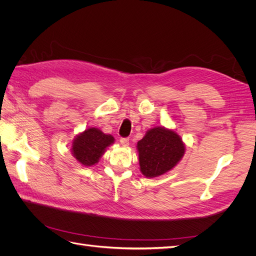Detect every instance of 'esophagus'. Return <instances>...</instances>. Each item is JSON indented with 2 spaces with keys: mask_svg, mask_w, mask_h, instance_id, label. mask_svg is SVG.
<instances>
[{
  "mask_svg": "<svg viewBox=\"0 0 256 256\" xmlns=\"http://www.w3.org/2000/svg\"><path fill=\"white\" fill-rule=\"evenodd\" d=\"M120 144L122 146H128L129 145V138H120Z\"/></svg>",
  "mask_w": 256,
  "mask_h": 256,
  "instance_id": "esophagus-1",
  "label": "esophagus"
}]
</instances>
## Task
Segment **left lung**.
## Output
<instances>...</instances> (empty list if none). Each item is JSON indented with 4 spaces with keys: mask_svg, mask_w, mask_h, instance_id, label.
<instances>
[{
    "mask_svg": "<svg viewBox=\"0 0 256 256\" xmlns=\"http://www.w3.org/2000/svg\"><path fill=\"white\" fill-rule=\"evenodd\" d=\"M140 171L146 178L164 175L182 159L186 145L175 130L157 126L146 131L136 144Z\"/></svg>",
    "mask_w": 256,
    "mask_h": 256,
    "instance_id": "1",
    "label": "left lung"
}]
</instances>
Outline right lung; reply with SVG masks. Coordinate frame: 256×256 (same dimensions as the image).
<instances>
[{
    "label": "right lung",
    "instance_id": "right-lung-1",
    "mask_svg": "<svg viewBox=\"0 0 256 256\" xmlns=\"http://www.w3.org/2000/svg\"><path fill=\"white\" fill-rule=\"evenodd\" d=\"M115 142L111 134H104L95 127H88L78 134L70 144L74 158L84 166H92L98 164L108 147Z\"/></svg>",
    "mask_w": 256,
    "mask_h": 256
}]
</instances>
